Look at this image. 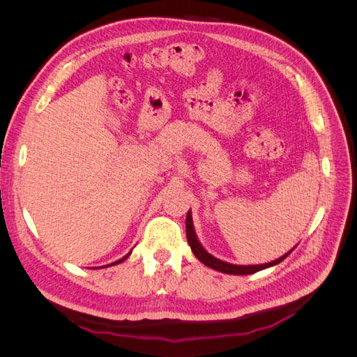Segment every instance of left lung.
I'll use <instances>...</instances> for the list:
<instances>
[{
	"instance_id": "obj_1",
	"label": "left lung",
	"mask_w": 357,
	"mask_h": 357,
	"mask_svg": "<svg viewBox=\"0 0 357 357\" xmlns=\"http://www.w3.org/2000/svg\"><path fill=\"white\" fill-rule=\"evenodd\" d=\"M186 236H188V243L192 248L193 255H195L199 261L207 265L213 269H215V271H220V273H226V274H234V275H245V274H253V273H257L261 271V269H265L268 266H273V265H277L283 261V259H286L290 252H287L286 255H283L282 257L275 259V261L273 262H268V264H262V265H232V264H228V262H223V261H219L218 257L211 256L210 253H207L204 250V247L199 244L197 235H195V231H193V225H192V215H190V211H188V215H186Z\"/></svg>"
}]
</instances>
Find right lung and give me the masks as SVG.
<instances>
[{"instance_id":"obj_1","label":"right lung","mask_w":357,"mask_h":357,"mask_svg":"<svg viewBox=\"0 0 357 357\" xmlns=\"http://www.w3.org/2000/svg\"><path fill=\"white\" fill-rule=\"evenodd\" d=\"M128 256H129V255H126V256H123V257H122V259H121V261H117V262H114V265H116V264H119V262H123V261H125V259H126V257H128ZM112 265H113V264H112Z\"/></svg>"}]
</instances>
